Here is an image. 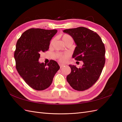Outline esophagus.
Returning a JSON list of instances; mask_svg holds the SVG:
<instances>
[{
  "label": "esophagus",
  "instance_id": "34e87169",
  "mask_svg": "<svg viewBox=\"0 0 122 122\" xmlns=\"http://www.w3.org/2000/svg\"><path fill=\"white\" fill-rule=\"evenodd\" d=\"M59 66H60V68H61L62 67H63L64 66V64H62V63H59Z\"/></svg>",
  "mask_w": 122,
  "mask_h": 122
}]
</instances>
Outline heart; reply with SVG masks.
<instances>
[{"label":"heart","instance_id":"heart-1","mask_svg":"<svg viewBox=\"0 0 122 122\" xmlns=\"http://www.w3.org/2000/svg\"><path fill=\"white\" fill-rule=\"evenodd\" d=\"M62 39L63 41L65 44H66L68 42H71L72 43H73V39H72L71 36L67 34L63 35L62 36ZM52 42L53 40H52L50 43V45H51ZM54 56H55L56 58L59 59V61H60L61 62H66L69 57V54L68 53H60L57 52L54 53Z\"/></svg>","mask_w":122,"mask_h":122}]
</instances>
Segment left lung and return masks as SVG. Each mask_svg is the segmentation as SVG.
Here are the masks:
<instances>
[{"mask_svg":"<svg viewBox=\"0 0 122 122\" xmlns=\"http://www.w3.org/2000/svg\"><path fill=\"white\" fill-rule=\"evenodd\" d=\"M70 35L76 45L72 58L83 62L81 68L69 65L71 72L66 80L73 89L84 91L97 81L105 62V49L100 37L85 27L64 30Z\"/></svg>","mask_w":122,"mask_h":122,"instance_id":"1","label":"left lung"}]
</instances>
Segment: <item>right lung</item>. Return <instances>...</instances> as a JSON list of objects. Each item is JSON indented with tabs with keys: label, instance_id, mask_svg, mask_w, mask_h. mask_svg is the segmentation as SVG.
Returning <instances> with one entry per match:
<instances>
[{
	"label": "right lung",
	"instance_id": "1",
	"mask_svg": "<svg viewBox=\"0 0 122 122\" xmlns=\"http://www.w3.org/2000/svg\"><path fill=\"white\" fill-rule=\"evenodd\" d=\"M57 30L31 28L18 40L14 53L16 69L25 83L32 89L42 91L50 86L60 66L56 61L40 63L41 52L47 51Z\"/></svg>",
	"mask_w": 122,
	"mask_h": 122
}]
</instances>
